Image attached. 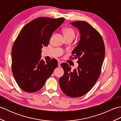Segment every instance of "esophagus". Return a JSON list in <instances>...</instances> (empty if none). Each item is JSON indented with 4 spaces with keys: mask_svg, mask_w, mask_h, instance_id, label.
I'll return each mask as SVG.
<instances>
[{
    "mask_svg": "<svg viewBox=\"0 0 121 121\" xmlns=\"http://www.w3.org/2000/svg\"><path fill=\"white\" fill-rule=\"evenodd\" d=\"M61 62H60V61H58V66H61Z\"/></svg>",
    "mask_w": 121,
    "mask_h": 121,
    "instance_id": "1",
    "label": "esophagus"
}]
</instances>
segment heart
Wrapping results in <instances>:
<instances>
[{
    "label": "heart",
    "instance_id": "obj_1",
    "mask_svg": "<svg viewBox=\"0 0 121 121\" xmlns=\"http://www.w3.org/2000/svg\"><path fill=\"white\" fill-rule=\"evenodd\" d=\"M64 34H65V37H70L74 38L75 36V33L71 28H66L64 30Z\"/></svg>",
    "mask_w": 121,
    "mask_h": 121
}]
</instances>
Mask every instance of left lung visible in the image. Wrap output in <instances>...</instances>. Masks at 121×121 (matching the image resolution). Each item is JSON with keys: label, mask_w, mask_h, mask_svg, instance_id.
Masks as SVG:
<instances>
[{"label": "left lung", "mask_w": 121, "mask_h": 121, "mask_svg": "<svg viewBox=\"0 0 121 121\" xmlns=\"http://www.w3.org/2000/svg\"><path fill=\"white\" fill-rule=\"evenodd\" d=\"M71 24L80 33V39L73 50L78 59V67L73 71L68 63L61 65L64 75L59 79L62 91L67 96L79 97L87 94L98 79L104 59L105 47L101 35L88 23L75 21Z\"/></svg>", "instance_id": "8db88e82"}]
</instances>
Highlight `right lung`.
Here are the masks:
<instances>
[{
    "label": "right lung",
    "mask_w": 121,
    "mask_h": 121,
    "mask_svg": "<svg viewBox=\"0 0 121 121\" xmlns=\"http://www.w3.org/2000/svg\"><path fill=\"white\" fill-rule=\"evenodd\" d=\"M65 20L63 17H38L25 25L18 35L12 49V71L23 91H39L58 66L55 59L50 61L41 59V53Z\"/></svg>",
    "instance_id": "1"
}]
</instances>
